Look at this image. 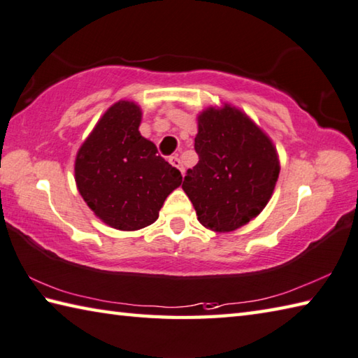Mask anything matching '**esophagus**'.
I'll list each match as a JSON object with an SVG mask.
<instances>
[{
	"label": "esophagus",
	"mask_w": 358,
	"mask_h": 358,
	"mask_svg": "<svg viewBox=\"0 0 358 358\" xmlns=\"http://www.w3.org/2000/svg\"><path fill=\"white\" fill-rule=\"evenodd\" d=\"M168 162H170V164L174 166V168H178V170L184 174V165H182V162H180V159L178 157V156H171L170 159H168Z\"/></svg>",
	"instance_id": "obj_1"
}]
</instances>
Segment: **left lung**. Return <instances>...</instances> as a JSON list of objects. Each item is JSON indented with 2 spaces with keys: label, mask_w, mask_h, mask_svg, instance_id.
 Listing matches in <instances>:
<instances>
[{
  "label": "left lung",
  "mask_w": 358,
  "mask_h": 358,
  "mask_svg": "<svg viewBox=\"0 0 358 358\" xmlns=\"http://www.w3.org/2000/svg\"><path fill=\"white\" fill-rule=\"evenodd\" d=\"M194 151L199 162L182 188L202 226L232 232L265 208L279 178L273 141L237 107H208L198 117Z\"/></svg>",
  "instance_id": "obj_1"
}]
</instances>
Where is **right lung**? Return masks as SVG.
Returning <instances> with one entry per match:
<instances>
[{"label":"right lung","instance_id":"1","mask_svg":"<svg viewBox=\"0 0 358 358\" xmlns=\"http://www.w3.org/2000/svg\"><path fill=\"white\" fill-rule=\"evenodd\" d=\"M140 107L118 101L79 148L78 190L93 213L120 231H138L159 218L168 194L182 184L178 168L141 137Z\"/></svg>","mask_w":358,"mask_h":358}]
</instances>
